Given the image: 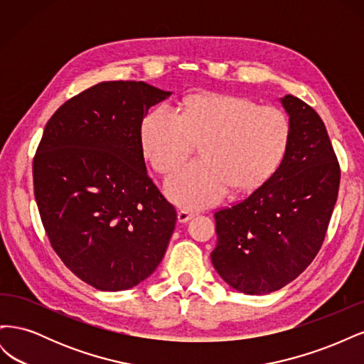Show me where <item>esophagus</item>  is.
<instances>
[{
  "instance_id": "obj_1",
  "label": "esophagus",
  "mask_w": 364,
  "mask_h": 364,
  "mask_svg": "<svg viewBox=\"0 0 364 364\" xmlns=\"http://www.w3.org/2000/svg\"><path fill=\"white\" fill-rule=\"evenodd\" d=\"M194 215H196V213L188 211V209H179L178 220H179V223H186V222H188V220H191Z\"/></svg>"
}]
</instances>
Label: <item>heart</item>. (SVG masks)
<instances>
[{
	"label": "heart",
	"mask_w": 364,
	"mask_h": 364,
	"mask_svg": "<svg viewBox=\"0 0 364 364\" xmlns=\"http://www.w3.org/2000/svg\"><path fill=\"white\" fill-rule=\"evenodd\" d=\"M141 149L158 173L174 171L200 144V161L185 165L165 182L168 197L186 208L222 200L228 190L247 193L272 178L290 142V121L274 106L245 97L197 94L181 115L167 106L150 111L141 123Z\"/></svg>",
	"instance_id": "1"
}]
</instances>
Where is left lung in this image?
<instances>
[{"label": "left lung", "mask_w": 364, "mask_h": 364, "mask_svg": "<svg viewBox=\"0 0 364 364\" xmlns=\"http://www.w3.org/2000/svg\"><path fill=\"white\" fill-rule=\"evenodd\" d=\"M279 102L290 142L278 170L245 200L214 214L213 266L246 294L277 291L310 266L338 193L340 167L322 118L294 95Z\"/></svg>", "instance_id": "left-lung-1"}]
</instances>
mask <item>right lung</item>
Segmentation results:
<instances>
[{
  "label": "right lung",
  "mask_w": 364,
  "mask_h": 364,
  "mask_svg": "<svg viewBox=\"0 0 364 364\" xmlns=\"http://www.w3.org/2000/svg\"><path fill=\"white\" fill-rule=\"evenodd\" d=\"M144 82H102L62 105L43 130L33 183L53 249L102 291L156 270L178 214L147 173L141 123L171 95Z\"/></svg>",
  "instance_id": "right-lung-1"
}]
</instances>
